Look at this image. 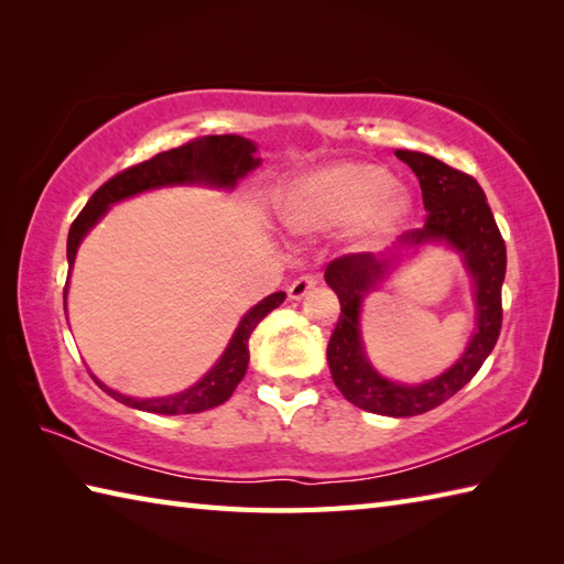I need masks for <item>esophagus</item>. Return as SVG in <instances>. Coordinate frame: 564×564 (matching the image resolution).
<instances>
[{"instance_id":"34e87169","label":"esophagus","mask_w":564,"mask_h":564,"mask_svg":"<svg viewBox=\"0 0 564 564\" xmlns=\"http://www.w3.org/2000/svg\"><path fill=\"white\" fill-rule=\"evenodd\" d=\"M315 285H317V275L315 273H303L291 283L289 295L293 297V301H301V297H305L310 291L315 289Z\"/></svg>"}]
</instances>
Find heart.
<instances>
[{
	"instance_id": "1",
	"label": "heart",
	"mask_w": 564,
	"mask_h": 564,
	"mask_svg": "<svg viewBox=\"0 0 564 564\" xmlns=\"http://www.w3.org/2000/svg\"><path fill=\"white\" fill-rule=\"evenodd\" d=\"M406 215V198L390 172L370 164H339L305 176L283 203L295 232H337L354 227L361 242L392 232Z\"/></svg>"
}]
</instances>
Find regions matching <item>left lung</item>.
<instances>
[{
    "instance_id": "left-lung-1",
    "label": "left lung",
    "mask_w": 564,
    "mask_h": 564,
    "mask_svg": "<svg viewBox=\"0 0 564 564\" xmlns=\"http://www.w3.org/2000/svg\"><path fill=\"white\" fill-rule=\"evenodd\" d=\"M398 158L410 164L416 174L429 213L424 227L400 237L402 245L412 247L426 239H446L448 245L463 251L465 267L475 279L477 332L458 364L424 386L406 388L380 378L364 354L358 313H361L364 295L388 271L390 259L358 251V254H344L329 261L325 271V281L337 293L341 305L337 327L327 344V361L334 386L351 404L382 416H414L451 400L475 378L485 358L492 354L501 332V283L507 273V245L487 206L482 186L470 174L453 170L424 152L398 150Z\"/></svg>"
}]
</instances>
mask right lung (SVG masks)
<instances>
[{
  "instance_id": "right-lung-1",
  "label": "right lung",
  "mask_w": 564,
  "mask_h": 564,
  "mask_svg": "<svg viewBox=\"0 0 564 564\" xmlns=\"http://www.w3.org/2000/svg\"><path fill=\"white\" fill-rule=\"evenodd\" d=\"M257 148L242 135H203L196 140H188L186 145L174 148L154 154L152 160L128 166V170L118 172L109 182L94 191V196L87 200V206L75 218L67 235V261L69 267L75 263L77 247L82 237L87 235L89 227L97 223L106 208L116 200H123L128 196H135L140 191L158 188L166 184H213V186H227L232 188L237 178H242L247 172L254 170L259 160L254 158ZM285 293H273L263 297L259 305H254L239 322L235 337L227 346L223 358L213 366L208 376H203L194 388L186 392L172 394V398L160 400H135L128 394L116 392L111 388L101 386L104 392H109L113 400L123 402L128 406H135L142 412L154 414H196L210 406H218L230 400V394L239 386V380L247 373L249 364V337L257 329L259 322L267 317L271 310L283 303Z\"/></svg>"
}]
</instances>
